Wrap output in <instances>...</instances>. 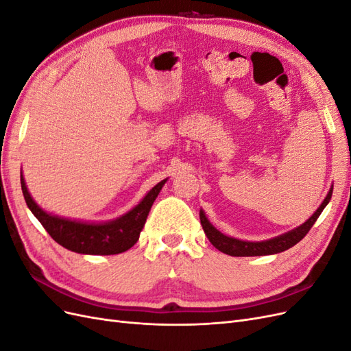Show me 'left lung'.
<instances>
[{"mask_svg":"<svg viewBox=\"0 0 351 351\" xmlns=\"http://www.w3.org/2000/svg\"><path fill=\"white\" fill-rule=\"evenodd\" d=\"M331 196H332V187L329 189L326 197L324 199L319 208L315 210V214L306 222H303L302 226L287 231L281 236L272 237V239L263 240V241H246V240H239V239L222 234L219 230H217L214 226L210 224L209 219L205 215L204 209H200V212H199L200 224H202V228H204V231H205L206 237L209 239V241L214 244V247H217L222 253L230 254V256H265V254H275V253H281L287 249L293 247L294 244L299 243L307 234V232H309V230L312 228L316 219L319 218V215L322 214L325 206L329 204Z\"/></svg>","mask_w":351,"mask_h":351,"instance_id":"left-lung-1","label":"left lung"}]
</instances>
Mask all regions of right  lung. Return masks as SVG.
Instances as JSON below:
<instances>
[{
    "label": "right lung",
    "mask_w": 351,
    "mask_h": 351,
    "mask_svg": "<svg viewBox=\"0 0 351 351\" xmlns=\"http://www.w3.org/2000/svg\"><path fill=\"white\" fill-rule=\"evenodd\" d=\"M20 183L27 208L62 247L82 254H119L133 247L139 240L146 218L167 178L154 186L129 212L105 222H86L49 214L30 196L23 174H20Z\"/></svg>",
    "instance_id": "obj_1"
}]
</instances>
